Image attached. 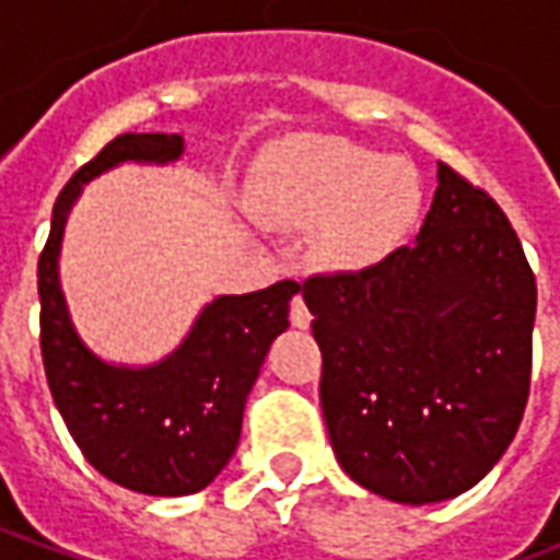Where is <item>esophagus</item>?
<instances>
[{
    "instance_id": "obj_1",
    "label": "esophagus",
    "mask_w": 560,
    "mask_h": 560,
    "mask_svg": "<svg viewBox=\"0 0 560 560\" xmlns=\"http://www.w3.org/2000/svg\"><path fill=\"white\" fill-rule=\"evenodd\" d=\"M291 324L296 329H308V324H312V312H308V305H305L303 296H293Z\"/></svg>"
}]
</instances>
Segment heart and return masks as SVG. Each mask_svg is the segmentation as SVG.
Masks as SVG:
<instances>
[{
    "instance_id": "obj_1",
    "label": "heart",
    "mask_w": 560,
    "mask_h": 560,
    "mask_svg": "<svg viewBox=\"0 0 560 560\" xmlns=\"http://www.w3.org/2000/svg\"><path fill=\"white\" fill-rule=\"evenodd\" d=\"M422 188L408 161L336 135L281 143L255 185L260 219L308 231L320 267L369 272L396 255L420 219Z\"/></svg>"
}]
</instances>
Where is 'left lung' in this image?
I'll use <instances>...</instances> for the list:
<instances>
[{
	"label": "left lung",
	"mask_w": 560,
	"mask_h": 560,
	"mask_svg": "<svg viewBox=\"0 0 560 560\" xmlns=\"http://www.w3.org/2000/svg\"><path fill=\"white\" fill-rule=\"evenodd\" d=\"M320 408L345 474L396 504L468 492L516 438L537 281L504 209L438 164L413 245L303 281Z\"/></svg>",
	"instance_id": "left-lung-1"
}]
</instances>
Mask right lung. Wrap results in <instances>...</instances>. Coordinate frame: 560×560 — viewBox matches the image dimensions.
<instances>
[{
  "mask_svg": "<svg viewBox=\"0 0 560 560\" xmlns=\"http://www.w3.org/2000/svg\"><path fill=\"white\" fill-rule=\"evenodd\" d=\"M183 135H119L59 191L38 257L42 357L68 432L92 468L131 492L179 498L207 489L231 462L245 399L269 345L288 329L296 281L203 305L183 345L152 365H114L83 345L59 284V248L83 185L122 161L167 164Z\"/></svg>",
  "mask_w": 560,
  "mask_h": 560,
  "instance_id": "add662e5",
  "label": "right lung"
}]
</instances>
